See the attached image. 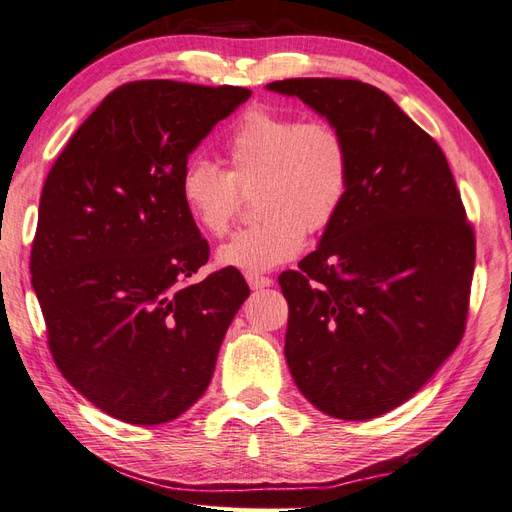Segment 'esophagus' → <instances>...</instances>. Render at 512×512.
<instances>
[{"label": "esophagus", "mask_w": 512, "mask_h": 512, "mask_svg": "<svg viewBox=\"0 0 512 512\" xmlns=\"http://www.w3.org/2000/svg\"><path fill=\"white\" fill-rule=\"evenodd\" d=\"M246 283L251 285V290H264V287L272 285L270 277H261L257 272H246Z\"/></svg>", "instance_id": "34e87169"}]
</instances>
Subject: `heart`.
<instances>
[{
	"mask_svg": "<svg viewBox=\"0 0 512 512\" xmlns=\"http://www.w3.org/2000/svg\"><path fill=\"white\" fill-rule=\"evenodd\" d=\"M225 157L229 173L196 157L179 181L183 207L207 235L225 233L242 192L256 190L261 218L218 248L222 268L264 272L294 259L307 231L329 227L348 196L350 149L342 129L329 121L253 108L233 127Z\"/></svg>",
	"mask_w": 512,
	"mask_h": 512,
	"instance_id": "obj_1",
	"label": "heart"
}]
</instances>
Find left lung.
<instances>
[{
	"instance_id": "obj_1",
	"label": "left lung",
	"mask_w": 512,
	"mask_h": 512,
	"mask_svg": "<svg viewBox=\"0 0 512 512\" xmlns=\"http://www.w3.org/2000/svg\"><path fill=\"white\" fill-rule=\"evenodd\" d=\"M298 97L342 129L350 186L300 270L279 277L290 305L285 359L322 413L361 422L411 400L465 331L476 242L439 144L383 90L294 77Z\"/></svg>"
}]
</instances>
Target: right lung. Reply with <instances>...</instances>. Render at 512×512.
Returning a JSON list of instances; mask_svg holds the SVG:
<instances>
[{
	"instance_id": "add662e5",
	"label": "right lung",
	"mask_w": 512,
	"mask_h": 512,
	"mask_svg": "<svg viewBox=\"0 0 512 512\" xmlns=\"http://www.w3.org/2000/svg\"><path fill=\"white\" fill-rule=\"evenodd\" d=\"M248 97L240 86L125 84L47 175L30 268L51 355L121 422L155 426L186 413L251 294L229 268L186 285L209 246L179 194L190 153Z\"/></svg>"
}]
</instances>
